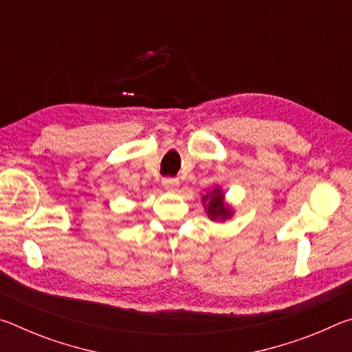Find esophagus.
I'll use <instances>...</instances> for the list:
<instances>
[{
  "label": "esophagus",
  "instance_id": "1",
  "mask_svg": "<svg viewBox=\"0 0 352 352\" xmlns=\"http://www.w3.org/2000/svg\"><path fill=\"white\" fill-rule=\"evenodd\" d=\"M178 186H180V180H178V178H170V177L163 178V188L166 190H170V192H174V190L178 189Z\"/></svg>",
  "mask_w": 352,
  "mask_h": 352
}]
</instances>
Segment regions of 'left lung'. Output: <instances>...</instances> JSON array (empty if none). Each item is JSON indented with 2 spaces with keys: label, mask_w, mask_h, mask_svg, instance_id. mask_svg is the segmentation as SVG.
Listing matches in <instances>:
<instances>
[{
  "label": "left lung",
  "mask_w": 352,
  "mask_h": 352,
  "mask_svg": "<svg viewBox=\"0 0 352 352\" xmlns=\"http://www.w3.org/2000/svg\"><path fill=\"white\" fill-rule=\"evenodd\" d=\"M225 195L222 192V189L219 186L212 189V192L204 195V205H205V210L208 217L211 220H220V222H223V220L230 219L233 216V210L225 204Z\"/></svg>",
  "instance_id": "8db88e82"
}]
</instances>
